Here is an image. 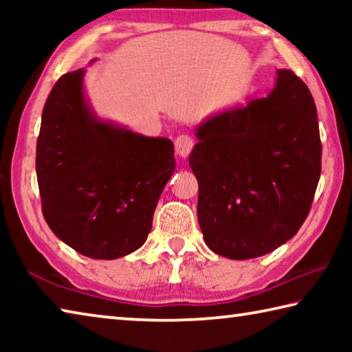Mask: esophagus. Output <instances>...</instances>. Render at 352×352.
Here are the masks:
<instances>
[{"mask_svg":"<svg viewBox=\"0 0 352 352\" xmlns=\"http://www.w3.org/2000/svg\"><path fill=\"white\" fill-rule=\"evenodd\" d=\"M174 144H175V152L178 157L186 158L194 147V138L186 133L178 135L174 141Z\"/></svg>","mask_w":352,"mask_h":352,"instance_id":"34e87169","label":"esophagus"}]
</instances>
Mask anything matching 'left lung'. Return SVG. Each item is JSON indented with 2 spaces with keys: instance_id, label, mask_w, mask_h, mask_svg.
Instances as JSON below:
<instances>
[{
  "instance_id": "1",
  "label": "left lung",
  "mask_w": 352,
  "mask_h": 352,
  "mask_svg": "<svg viewBox=\"0 0 352 352\" xmlns=\"http://www.w3.org/2000/svg\"><path fill=\"white\" fill-rule=\"evenodd\" d=\"M195 135L189 166L206 245L241 261L292 239L311 211L321 172L317 109L306 83L278 69L269 96L210 118Z\"/></svg>"
}]
</instances>
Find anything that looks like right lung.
<instances>
[{
	"instance_id": "right-lung-1",
	"label": "right lung",
	"mask_w": 352,
	"mask_h": 352,
	"mask_svg": "<svg viewBox=\"0 0 352 352\" xmlns=\"http://www.w3.org/2000/svg\"><path fill=\"white\" fill-rule=\"evenodd\" d=\"M83 73L63 74L41 113L35 157L41 211L77 253L116 259L151 233L175 169L174 144L99 121L83 98Z\"/></svg>"
}]
</instances>
